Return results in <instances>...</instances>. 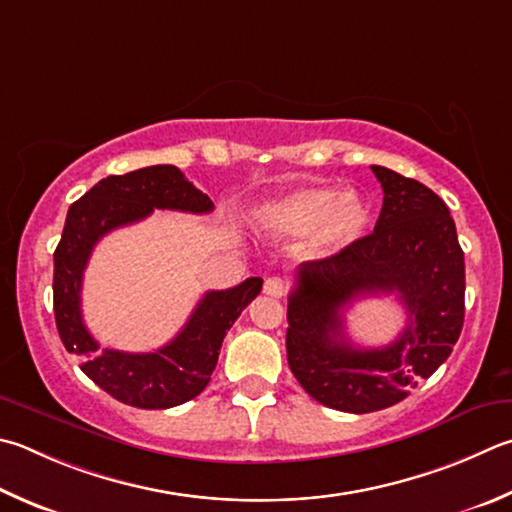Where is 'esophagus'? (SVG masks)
Here are the masks:
<instances>
[{
  "label": "esophagus",
  "mask_w": 512,
  "mask_h": 512,
  "mask_svg": "<svg viewBox=\"0 0 512 512\" xmlns=\"http://www.w3.org/2000/svg\"><path fill=\"white\" fill-rule=\"evenodd\" d=\"M264 293L271 297H282L286 293V282L282 280V277H268L264 284Z\"/></svg>",
  "instance_id": "34e87169"
}]
</instances>
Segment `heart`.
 <instances>
[{
    "label": "heart",
    "mask_w": 512,
    "mask_h": 512,
    "mask_svg": "<svg viewBox=\"0 0 512 512\" xmlns=\"http://www.w3.org/2000/svg\"><path fill=\"white\" fill-rule=\"evenodd\" d=\"M259 224L275 237L313 235L318 255H336L358 241L369 226V206L358 192L329 185H302L266 203Z\"/></svg>",
    "instance_id": "obj_1"
}]
</instances>
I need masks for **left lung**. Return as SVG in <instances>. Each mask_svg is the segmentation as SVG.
Here are the masks:
<instances>
[{
  "label": "left lung",
  "mask_w": 512,
  "mask_h": 512,
  "mask_svg": "<svg viewBox=\"0 0 512 512\" xmlns=\"http://www.w3.org/2000/svg\"><path fill=\"white\" fill-rule=\"evenodd\" d=\"M371 172L385 194L374 232L300 264L286 311V358L297 383L351 414L401 403L418 378H430L457 345L466 311V266L448 206L394 170ZM389 292L406 304V331L387 348H353L341 309L356 296Z\"/></svg>",
  "instance_id": "obj_1"
}]
</instances>
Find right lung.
<instances>
[{"mask_svg":"<svg viewBox=\"0 0 512 512\" xmlns=\"http://www.w3.org/2000/svg\"><path fill=\"white\" fill-rule=\"evenodd\" d=\"M154 208L208 215L215 203L174 165L107 176L69 208L53 253V311L62 345L82 356L80 369L100 389L141 410H167L206 389L228 329L264 284L262 277H248L226 291H208L176 338L156 351L100 349L80 309L82 275L91 250L107 232L150 217Z\"/></svg>","mask_w":512,"mask_h":512,"instance_id":"1","label":"right lung"}]
</instances>
